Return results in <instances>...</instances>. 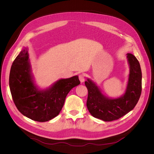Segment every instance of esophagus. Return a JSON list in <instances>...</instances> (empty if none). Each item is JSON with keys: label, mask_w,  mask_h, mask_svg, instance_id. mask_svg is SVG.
<instances>
[{"label": "esophagus", "mask_w": 154, "mask_h": 154, "mask_svg": "<svg viewBox=\"0 0 154 154\" xmlns=\"http://www.w3.org/2000/svg\"><path fill=\"white\" fill-rule=\"evenodd\" d=\"M79 80H80L81 83L84 82V81H85V76H84V74H79Z\"/></svg>", "instance_id": "esophagus-1"}]
</instances>
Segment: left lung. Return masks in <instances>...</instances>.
<instances>
[{"instance_id":"8db88e82","label":"left lung","mask_w":154,"mask_h":154,"mask_svg":"<svg viewBox=\"0 0 154 154\" xmlns=\"http://www.w3.org/2000/svg\"><path fill=\"white\" fill-rule=\"evenodd\" d=\"M127 59L130 69L129 75L125 92L122 96L107 97L90 78L85 82L88 90L87 106L93 117L104 122H112L129 112L137 103L142 89L140 64L132 54L127 53Z\"/></svg>"}]
</instances>
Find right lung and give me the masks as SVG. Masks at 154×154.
I'll list each match as a JSON object with an SVG mask.
<instances>
[{"instance_id": "1", "label": "right lung", "mask_w": 154, "mask_h": 154, "mask_svg": "<svg viewBox=\"0 0 154 154\" xmlns=\"http://www.w3.org/2000/svg\"><path fill=\"white\" fill-rule=\"evenodd\" d=\"M80 83L78 76L60 79L42 89L35 83L28 49L23 48L12 63L9 79L11 94L17 109L26 117L39 122L57 116L68 93Z\"/></svg>"}]
</instances>
